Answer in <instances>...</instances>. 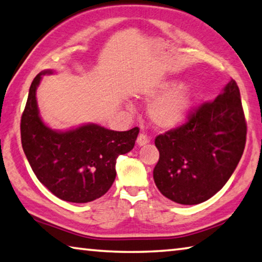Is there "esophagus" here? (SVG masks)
I'll return each mask as SVG.
<instances>
[{
  "mask_svg": "<svg viewBox=\"0 0 262 262\" xmlns=\"http://www.w3.org/2000/svg\"><path fill=\"white\" fill-rule=\"evenodd\" d=\"M150 142V139L144 134H140L139 137H137V144L140 145V147H142V145H145L147 143H149Z\"/></svg>",
  "mask_w": 262,
  "mask_h": 262,
  "instance_id": "esophagus-1",
  "label": "esophagus"
}]
</instances>
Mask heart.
I'll list each match as a JSON object with an SVG mask.
<instances>
[{"label":"heart","mask_w":262,"mask_h":262,"mask_svg":"<svg viewBox=\"0 0 262 262\" xmlns=\"http://www.w3.org/2000/svg\"><path fill=\"white\" fill-rule=\"evenodd\" d=\"M174 81H164L148 89L143 98L151 103L149 118L159 129H171L185 120L193 103V92L187 85L176 86Z\"/></svg>","instance_id":"heart-1"}]
</instances>
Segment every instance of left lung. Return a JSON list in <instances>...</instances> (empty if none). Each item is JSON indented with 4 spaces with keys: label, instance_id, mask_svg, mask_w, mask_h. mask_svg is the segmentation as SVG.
Returning a JSON list of instances; mask_svg holds the SVG:
<instances>
[{
    "label": "left lung",
    "instance_id": "obj_1",
    "mask_svg": "<svg viewBox=\"0 0 262 262\" xmlns=\"http://www.w3.org/2000/svg\"><path fill=\"white\" fill-rule=\"evenodd\" d=\"M246 132L241 92L231 79L214 101L189 113L183 126L156 137L154 180L159 192L180 205L214 196L241 161Z\"/></svg>",
    "mask_w": 262,
    "mask_h": 262
}]
</instances>
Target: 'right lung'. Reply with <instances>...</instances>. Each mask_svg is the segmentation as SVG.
I'll return each instance as SVG.
<instances>
[{"label":"right lung","instance_id":"1","mask_svg":"<svg viewBox=\"0 0 262 262\" xmlns=\"http://www.w3.org/2000/svg\"><path fill=\"white\" fill-rule=\"evenodd\" d=\"M45 70L34 77L20 120L21 147L38 180L61 200L85 203L107 192L117 176L119 155L134 148L139 127L110 130L89 123L67 132L47 127L39 115L35 91Z\"/></svg>","mask_w":262,"mask_h":262}]
</instances>
